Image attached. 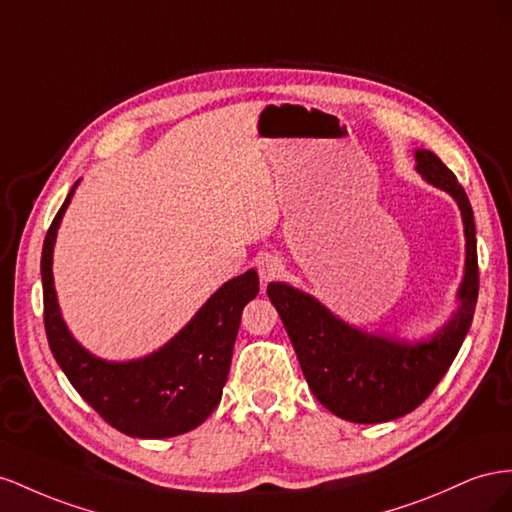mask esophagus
Listing matches in <instances>:
<instances>
[{
  "mask_svg": "<svg viewBox=\"0 0 512 512\" xmlns=\"http://www.w3.org/2000/svg\"><path fill=\"white\" fill-rule=\"evenodd\" d=\"M257 270H259V276H261V281H274V279H279V276L283 274V264L276 257H264L259 261V266H257Z\"/></svg>",
  "mask_w": 512,
  "mask_h": 512,
  "instance_id": "34e87169",
  "label": "esophagus"
}]
</instances>
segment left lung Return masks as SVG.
<instances>
[{
	"label": "left lung",
	"instance_id": "left-lung-1",
	"mask_svg": "<svg viewBox=\"0 0 512 512\" xmlns=\"http://www.w3.org/2000/svg\"><path fill=\"white\" fill-rule=\"evenodd\" d=\"M416 171L457 201L465 231V274L457 291L459 309L429 341L407 343L345 324L324 304L287 283H270L279 311L315 399L358 425L388 422L414 412L440 384L472 326L478 300L474 212L463 186L440 158L416 150Z\"/></svg>",
	"mask_w": 512,
	"mask_h": 512
}]
</instances>
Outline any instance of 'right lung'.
<instances>
[{
    "mask_svg": "<svg viewBox=\"0 0 512 512\" xmlns=\"http://www.w3.org/2000/svg\"><path fill=\"white\" fill-rule=\"evenodd\" d=\"M77 184L70 188L42 244L45 330L53 358L68 382L113 429L143 440L193 431L221 401L240 317L257 296L259 276L248 270L218 287L195 317L154 354L128 362L96 358L72 337L62 319L51 270L57 229Z\"/></svg>",
    "mask_w": 512,
    "mask_h": 512,
    "instance_id": "add662e5",
    "label": "right lung"
}]
</instances>
